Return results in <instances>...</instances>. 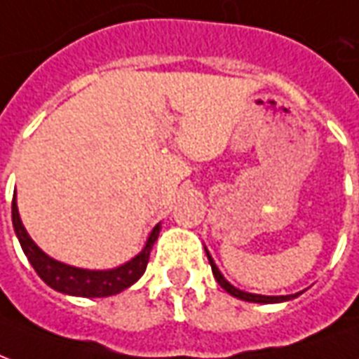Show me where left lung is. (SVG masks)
<instances>
[{"label":"left lung","instance_id":"8db88e82","mask_svg":"<svg viewBox=\"0 0 359 359\" xmlns=\"http://www.w3.org/2000/svg\"><path fill=\"white\" fill-rule=\"evenodd\" d=\"M205 250H206V247H205ZM206 256H208V262H210L212 273H214V277H216V281H218L219 287L226 290V292H229L231 297L241 298V300H245V302H256V304H277V302H287V300H292V298H297L302 294V292H294V294H285V297H266V294L245 292V290H241V289H237V287H233V285L227 281L226 277L222 276V271H219L218 266L214 264V260H212V256L208 250H206Z\"/></svg>","mask_w":359,"mask_h":359}]
</instances>
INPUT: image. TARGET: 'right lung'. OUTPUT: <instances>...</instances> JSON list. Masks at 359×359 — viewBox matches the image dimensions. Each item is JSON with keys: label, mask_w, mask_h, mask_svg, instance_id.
I'll list each match as a JSON object with an SVG mask.
<instances>
[{"label": "right lung", "mask_w": 359, "mask_h": 359, "mask_svg": "<svg viewBox=\"0 0 359 359\" xmlns=\"http://www.w3.org/2000/svg\"><path fill=\"white\" fill-rule=\"evenodd\" d=\"M13 214V227L18 237V243L25 250L28 262L32 264L36 273L46 281L51 289L70 294V297H83V298H101V297H112L118 294L128 287H132L137 279H140L145 269H147L149 256H151V248H153L154 241L158 239L161 233V224L153 227V231L149 233L145 247L141 248V252L133 256L132 260L112 269H83L62 264L55 260L51 256H47L36 243L20 222V214H18L17 206V195L13 197L11 205Z\"/></svg>", "instance_id": "obj_1"}]
</instances>
